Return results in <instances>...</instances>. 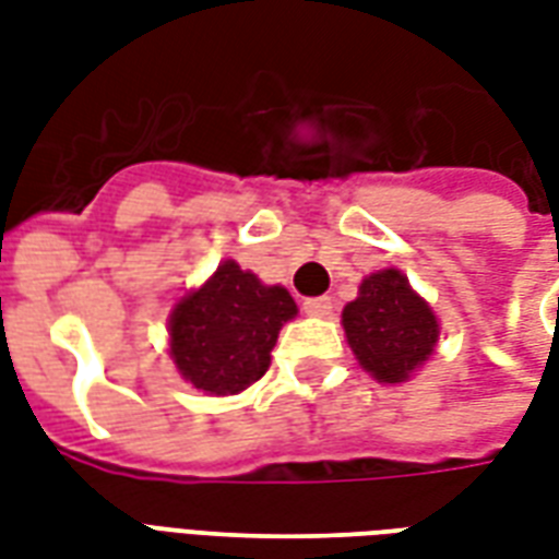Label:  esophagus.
Instances as JSON below:
<instances>
[{
	"instance_id": "1",
	"label": "esophagus",
	"mask_w": 559,
	"mask_h": 559,
	"mask_svg": "<svg viewBox=\"0 0 559 559\" xmlns=\"http://www.w3.org/2000/svg\"><path fill=\"white\" fill-rule=\"evenodd\" d=\"M305 314L311 317H329L332 314V308H335V302H332V296H317V299H305Z\"/></svg>"
}]
</instances>
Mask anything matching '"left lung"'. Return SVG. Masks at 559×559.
I'll list each match as a JSON object with an SVG mask.
<instances>
[{
    "label": "left lung",
    "instance_id": "obj_1",
    "mask_svg": "<svg viewBox=\"0 0 559 559\" xmlns=\"http://www.w3.org/2000/svg\"><path fill=\"white\" fill-rule=\"evenodd\" d=\"M341 326L353 356L377 383H404L431 359L440 323L431 305L413 290L399 269H380L344 305Z\"/></svg>",
    "mask_w": 559,
    "mask_h": 559
}]
</instances>
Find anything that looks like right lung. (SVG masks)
Here are the masks:
<instances>
[{
	"instance_id": "right-lung-1",
	"label": "right lung",
	"mask_w": 559,
	"mask_h": 559,
	"mask_svg": "<svg viewBox=\"0 0 559 559\" xmlns=\"http://www.w3.org/2000/svg\"><path fill=\"white\" fill-rule=\"evenodd\" d=\"M296 311L281 284L269 287L236 260H224L170 311L173 365L206 395H239L266 374L281 326Z\"/></svg>"
}]
</instances>
